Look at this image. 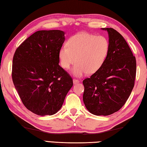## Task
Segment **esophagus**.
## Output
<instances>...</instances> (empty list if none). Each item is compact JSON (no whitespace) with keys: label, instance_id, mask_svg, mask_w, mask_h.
<instances>
[{"label":"esophagus","instance_id":"obj_1","mask_svg":"<svg viewBox=\"0 0 147 147\" xmlns=\"http://www.w3.org/2000/svg\"><path fill=\"white\" fill-rule=\"evenodd\" d=\"M80 82V81L78 80H77V79H73V84H78V83H79Z\"/></svg>","mask_w":147,"mask_h":147}]
</instances>
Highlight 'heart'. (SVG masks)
<instances>
[{"label":"heart","instance_id":"heart-1","mask_svg":"<svg viewBox=\"0 0 147 147\" xmlns=\"http://www.w3.org/2000/svg\"><path fill=\"white\" fill-rule=\"evenodd\" d=\"M109 51V43L105 36L82 32L71 37L67 46L60 49L59 61L62 67L68 69L76 61L72 69L75 76L93 74L103 65Z\"/></svg>","mask_w":147,"mask_h":147}]
</instances>
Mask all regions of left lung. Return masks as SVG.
<instances>
[{"label":"left lung","mask_w":147,"mask_h":147,"mask_svg":"<svg viewBox=\"0 0 147 147\" xmlns=\"http://www.w3.org/2000/svg\"><path fill=\"white\" fill-rule=\"evenodd\" d=\"M108 33L109 51L96 73L83 81V100L95 115H109L119 111L132 91L136 75V60L125 39L112 28Z\"/></svg>","instance_id":"8db88e82"}]
</instances>
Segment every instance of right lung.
I'll use <instances>...</instances> for the list:
<instances>
[{
    "mask_svg": "<svg viewBox=\"0 0 147 147\" xmlns=\"http://www.w3.org/2000/svg\"><path fill=\"white\" fill-rule=\"evenodd\" d=\"M64 35L58 30L37 31L14 54V86L24 106L36 115L58 112L73 85L70 75L59 65Z\"/></svg>",
    "mask_w": 147,
    "mask_h": 147,
    "instance_id": "1",
    "label": "right lung"
}]
</instances>
